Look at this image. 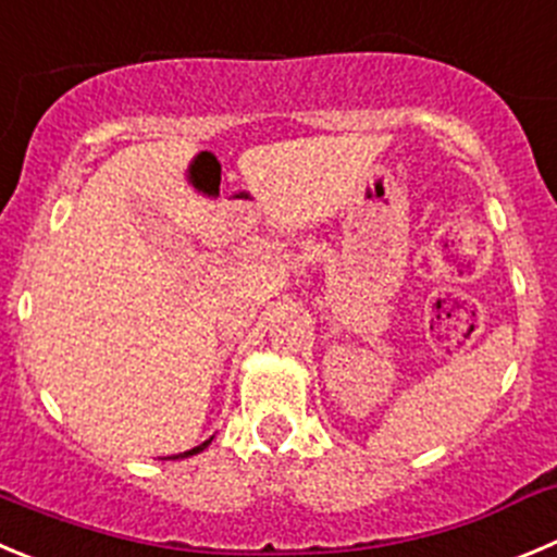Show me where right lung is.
Instances as JSON below:
<instances>
[{
	"label": "right lung",
	"instance_id": "1",
	"mask_svg": "<svg viewBox=\"0 0 557 557\" xmlns=\"http://www.w3.org/2000/svg\"><path fill=\"white\" fill-rule=\"evenodd\" d=\"M206 445H208V443H202V445H197V448L186 450V454H181V459H186V456H195V454H200V450H202V448H206ZM173 459H175V456H173Z\"/></svg>",
	"mask_w": 557,
	"mask_h": 557
}]
</instances>
